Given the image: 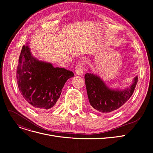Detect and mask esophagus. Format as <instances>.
Listing matches in <instances>:
<instances>
[{"mask_svg":"<svg viewBox=\"0 0 153 153\" xmlns=\"http://www.w3.org/2000/svg\"><path fill=\"white\" fill-rule=\"evenodd\" d=\"M76 73L77 75L81 76L84 73V64H79L76 67L75 69Z\"/></svg>","mask_w":153,"mask_h":153,"instance_id":"obj_1","label":"esophagus"}]
</instances>
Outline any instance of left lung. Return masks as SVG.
Instances as JSON below:
<instances>
[{
	"label": "left lung",
	"instance_id": "left-lung-1",
	"mask_svg": "<svg viewBox=\"0 0 153 153\" xmlns=\"http://www.w3.org/2000/svg\"><path fill=\"white\" fill-rule=\"evenodd\" d=\"M84 78L91 105L103 114L118 109L129 100L138 79L136 76L130 87L121 91L110 89L99 76L92 73L85 74Z\"/></svg>",
	"mask_w": 153,
	"mask_h": 153
}]
</instances>
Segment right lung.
Returning a JSON list of instances; mask_svg holds the SVG:
<instances>
[{
	"instance_id": "1",
	"label": "right lung",
	"mask_w": 153,
	"mask_h": 153,
	"mask_svg": "<svg viewBox=\"0 0 153 153\" xmlns=\"http://www.w3.org/2000/svg\"><path fill=\"white\" fill-rule=\"evenodd\" d=\"M74 76L71 71L36 59L29 46H23L16 76L22 96L31 107L43 110L54 107L66 82Z\"/></svg>"
}]
</instances>
